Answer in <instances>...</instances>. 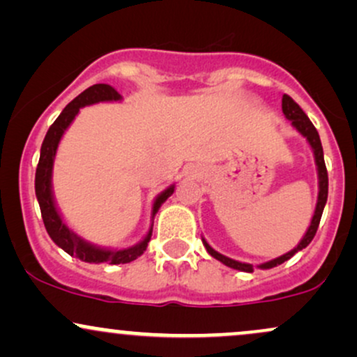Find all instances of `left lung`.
I'll list each match as a JSON object with an SVG mask.
<instances>
[{
	"mask_svg": "<svg viewBox=\"0 0 357 357\" xmlns=\"http://www.w3.org/2000/svg\"><path fill=\"white\" fill-rule=\"evenodd\" d=\"M282 112H284V116L289 119L290 122H292V126L296 127L298 132H301L302 136L307 139V142H309L310 147H312L315 166H317V176H319V195H317V204H315L312 221H310V227L307 228L304 238L298 241L297 247L294 250H290V252H287V253H284V255L273 258V260H270V261H265V264L258 265V268H264V270L273 268V267H277V265H282L284 261L289 260V258H292L294 255H296L297 252L304 250L307 245L312 241V238L315 236V231H317V228H319V223H321L324 206H326V203H327V191H329V178H327L326 162H324V151H322L321 137H319L317 129H315L312 122H310V119L305 116L304 110L298 107L297 102L294 100L292 97L287 96V93H284V97H282ZM202 240H203L204 248H206V252L210 253L213 258L220 260L221 264L227 265V267L240 270V272H253L252 264H243V261L233 260V258L221 255V253L216 252V250H213L210 245H208L206 240L204 238H202Z\"/></svg>",
	"mask_w": 357,
	"mask_h": 357,
	"instance_id": "1",
	"label": "left lung"
}]
</instances>
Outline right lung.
I'll use <instances>...</instances> for the list:
<instances>
[{
	"label": "right lung",
	"mask_w": 357,
	"mask_h": 357,
	"mask_svg": "<svg viewBox=\"0 0 357 357\" xmlns=\"http://www.w3.org/2000/svg\"><path fill=\"white\" fill-rule=\"evenodd\" d=\"M122 96L117 92L116 89L110 87L107 84H96L92 87L80 93L79 97H75L70 104L67 105L56 121L53 122L48 129L47 136L43 139L42 151H40V161L36 166V174H35V192L36 199H38L40 210H42V218L47 228L50 238L55 241L61 250L68 253V255L79 258L82 261H89V264H110V265H119V264H129V261L136 260L137 257H141L146 252L147 243H149L151 235H153V223H151L149 231L139 243L132 245L129 248L122 250H110V248H102L97 245L89 243L84 238H80L77 233H73L70 228L65 225V221L61 220L59 210H56L55 199H53V191H52V171H53V161H55L56 149H59L60 139L65 134V130L68 129V126L72 124V121L75 119L77 114L82 107L85 105L97 104V102H116L121 100ZM174 192V184H171L167 190H165L161 195L155 196L154 204H153V215L151 218L154 220L155 213H158L161 204L169 198Z\"/></svg>",
	"instance_id": "add662e5"
}]
</instances>
